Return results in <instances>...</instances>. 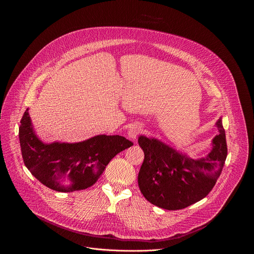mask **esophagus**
Returning <instances> with one entry per match:
<instances>
[{"mask_svg":"<svg viewBox=\"0 0 254 254\" xmlns=\"http://www.w3.org/2000/svg\"><path fill=\"white\" fill-rule=\"evenodd\" d=\"M140 127L137 125H132L128 129V136L132 139H135L137 134L140 132Z\"/></svg>","mask_w":254,"mask_h":254,"instance_id":"esophagus-1","label":"esophagus"}]
</instances>
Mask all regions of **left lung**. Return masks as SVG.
Segmentation results:
<instances>
[{
    "label": "left lung",
    "mask_w": 254,
    "mask_h": 254,
    "mask_svg": "<svg viewBox=\"0 0 254 254\" xmlns=\"http://www.w3.org/2000/svg\"><path fill=\"white\" fill-rule=\"evenodd\" d=\"M216 127L219 133L212 139V150L200 159H192L157 138L138 136L144 159L137 182L143 197L166 210L183 209L205 198L215 186L227 157L221 119Z\"/></svg>",
    "instance_id": "8db88e82"
}]
</instances>
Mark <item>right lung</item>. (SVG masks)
Returning a JSON list of instances; mask_svg holds the SVG:
<instances>
[{
    "instance_id": "obj_1",
    "label": "right lung",
    "mask_w": 254,
    "mask_h": 254,
    "mask_svg": "<svg viewBox=\"0 0 254 254\" xmlns=\"http://www.w3.org/2000/svg\"><path fill=\"white\" fill-rule=\"evenodd\" d=\"M19 139L27 169L43 185L58 192L91 187L112 159L133 144L122 135L106 134L75 143H44L35 134L28 108L21 120Z\"/></svg>"
}]
</instances>
